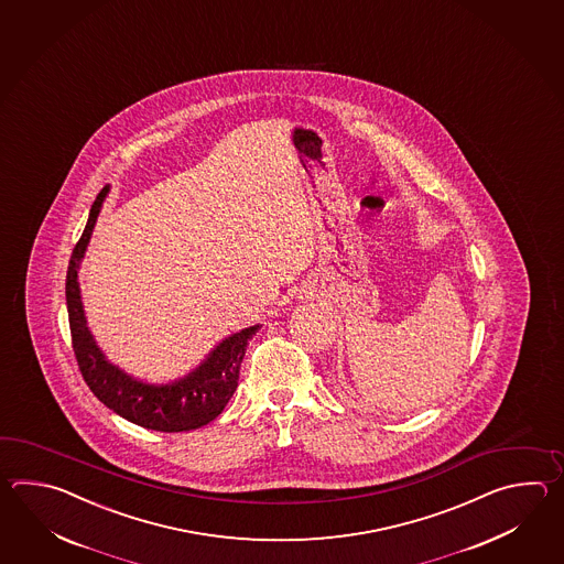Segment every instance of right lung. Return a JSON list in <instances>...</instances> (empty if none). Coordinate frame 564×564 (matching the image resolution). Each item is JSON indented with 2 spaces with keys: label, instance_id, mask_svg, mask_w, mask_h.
Instances as JSON below:
<instances>
[{
  "label": "right lung",
  "instance_id": "obj_1",
  "mask_svg": "<svg viewBox=\"0 0 564 564\" xmlns=\"http://www.w3.org/2000/svg\"><path fill=\"white\" fill-rule=\"evenodd\" d=\"M108 192L110 187L107 185L90 207L85 231L74 248L66 274L68 321L80 372L100 403L134 425L165 433L204 427L209 421L216 420L238 389L246 347L258 333L260 324L226 336L193 371L171 383H144L112 365L96 345L95 336L86 324L78 286V268Z\"/></svg>",
  "mask_w": 564,
  "mask_h": 564
}]
</instances>
